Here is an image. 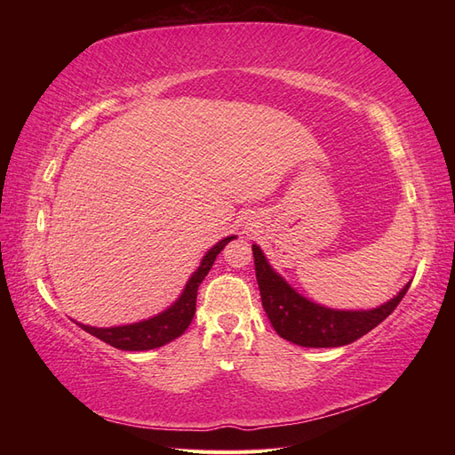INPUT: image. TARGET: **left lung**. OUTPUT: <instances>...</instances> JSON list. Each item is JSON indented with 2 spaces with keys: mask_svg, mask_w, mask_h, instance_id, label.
Returning a JSON list of instances; mask_svg holds the SVG:
<instances>
[{
  "mask_svg": "<svg viewBox=\"0 0 455 455\" xmlns=\"http://www.w3.org/2000/svg\"><path fill=\"white\" fill-rule=\"evenodd\" d=\"M256 279L264 311L275 332L305 347H336L352 344L387 318L409 291L411 282L401 291L375 308L342 311L318 305L303 297L269 266L262 248L252 244Z\"/></svg>",
  "mask_w": 455,
  "mask_h": 455,
  "instance_id": "1",
  "label": "left lung"
}]
</instances>
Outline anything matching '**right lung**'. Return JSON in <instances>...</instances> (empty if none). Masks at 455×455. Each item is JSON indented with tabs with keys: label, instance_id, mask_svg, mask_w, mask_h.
Here are the masks:
<instances>
[{
	"label": "right lung",
	"instance_id": "right-lung-1",
	"mask_svg": "<svg viewBox=\"0 0 455 455\" xmlns=\"http://www.w3.org/2000/svg\"><path fill=\"white\" fill-rule=\"evenodd\" d=\"M235 238H236L235 235L222 238L220 243H217L205 256H203L199 267L188 279L181 295L166 308V311H162L150 318H144L140 323L123 324V326L98 328V326H90L82 323H76V324H80L85 332L100 338V340H103L105 344L117 347V350H127V352L154 350V347H160L164 344L176 340L178 336H181L188 331V326L193 321V315H196L197 289L201 282L209 274L211 266L215 264L220 250Z\"/></svg>",
	"mask_w": 455,
	"mask_h": 455
}]
</instances>
